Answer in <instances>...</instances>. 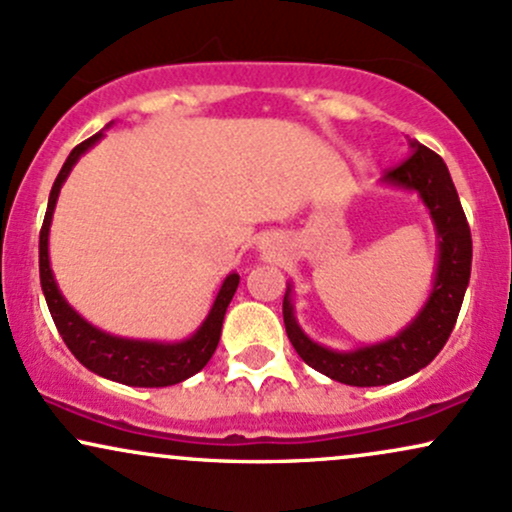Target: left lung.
<instances>
[{
    "mask_svg": "<svg viewBox=\"0 0 512 512\" xmlns=\"http://www.w3.org/2000/svg\"><path fill=\"white\" fill-rule=\"evenodd\" d=\"M410 151L401 166L384 173V185L418 192L437 230L439 256L434 270L432 292L425 306L410 323L391 339L380 344L358 346L353 351H337L313 342L296 323L292 304V285H287L282 315H285L287 337L301 361L313 370L323 372L334 382L351 387H384L415 375L434 361L451 337L453 325L463 306L465 289L470 282L472 237L470 225L453 187L451 173L444 159L427 149L425 144L410 142Z\"/></svg>",
    "mask_w": 512,
    "mask_h": 512,
    "instance_id": "8db88e82",
    "label": "left lung"
}]
</instances>
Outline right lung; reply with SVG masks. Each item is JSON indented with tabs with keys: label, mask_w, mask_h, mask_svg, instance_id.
<instances>
[{
	"label": "right lung",
	"mask_w": 512,
	"mask_h": 512,
	"mask_svg": "<svg viewBox=\"0 0 512 512\" xmlns=\"http://www.w3.org/2000/svg\"><path fill=\"white\" fill-rule=\"evenodd\" d=\"M104 137V130L92 135L90 140L80 142L66 163L56 175L52 192H49L47 213L40 230V285L47 299L49 313H52L54 325L66 342L68 349L78 361L92 370L94 375L106 377V380L128 384V387H170V384L185 382L187 377L197 375L204 365L211 361L213 351L220 342V330H223L225 311L230 306L232 296L237 292L239 275L230 273L220 285L216 301L206 320L192 337L182 342H149V339H128L109 334L92 323H87L75 308L63 299L59 285H56L52 266H49V227L59 199L61 185L66 182L75 163L85 151Z\"/></svg>",
	"instance_id": "add662e5"
}]
</instances>
